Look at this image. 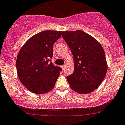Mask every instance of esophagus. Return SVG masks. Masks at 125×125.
I'll return each instance as SVG.
<instances>
[{
  "label": "esophagus",
  "instance_id": "34e87169",
  "mask_svg": "<svg viewBox=\"0 0 125 125\" xmlns=\"http://www.w3.org/2000/svg\"><path fill=\"white\" fill-rule=\"evenodd\" d=\"M61 68H62V69H65V65H62Z\"/></svg>",
  "mask_w": 125,
  "mask_h": 125
}]
</instances>
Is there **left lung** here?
I'll return each instance as SVG.
<instances>
[{"instance_id":"left-lung-1","label":"left lung","mask_w":125,"mask_h":125,"mask_svg":"<svg viewBox=\"0 0 125 125\" xmlns=\"http://www.w3.org/2000/svg\"><path fill=\"white\" fill-rule=\"evenodd\" d=\"M62 37L73 56L74 71L66 77L69 86L79 94L92 92L101 84L107 72L103 47L82 31H63Z\"/></svg>"}]
</instances>
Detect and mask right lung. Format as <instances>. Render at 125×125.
I'll use <instances>...</instances> for the list:
<instances>
[{"instance_id": "add662e5", "label": "right lung", "mask_w": 125, "mask_h": 125, "mask_svg": "<svg viewBox=\"0 0 125 125\" xmlns=\"http://www.w3.org/2000/svg\"><path fill=\"white\" fill-rule=\"evenodd\" d=\"M62 31H45L26 41L18 52L17 72L21 83L31 92L44 94L54 87L60 72L52 64L53 44L62 35Z\"/></svg>"}]
</instances>
